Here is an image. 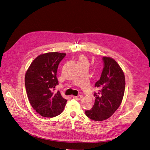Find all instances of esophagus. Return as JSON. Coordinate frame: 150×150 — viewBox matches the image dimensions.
Instances as JSON below:
<instances>
[{
	"mask_svg": "<svg viewBox=\"0 0 150 150\" xmlns=\"http://www.w3.org/2000/svg\"><path fill=\"white\" fill-rule=\"evenodd\" d=\"M81 95H78V96H74V98L76 100H80L81 98Z\"/></svg>",
	"mask_w": 150,
	"mask_h": 150,
	"instance_id": "1",
	"label": "esophagus"
}]
</instances>
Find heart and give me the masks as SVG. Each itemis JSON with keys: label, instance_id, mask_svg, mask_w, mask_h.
Listing matches in <instances>:
<instances>
[{"label": "heart", "instance_id": "b5f03b06", "mask_svg": "<svg viewBox=\"0 0 150 150\" xmlns=\"http://www.w3.org/2000/svg\"><path fill=\"white\" fill-rule=\"evenodd\" d=\"M80 61H81V60H85V61H86V59H85V58L84 57L81 56V57H80Z\"/></svg>", "mask_w": 150, "mask_h": 150}]
</instances>
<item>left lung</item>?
Wrapping results in <instances>:
<instances>
[{
	"label": "left lung",
	"instance_id": "left-lung-1",
	"mask_svg": "<svg viewBox=\"0 0 150 150\" xmlns=\"http://www.w3.org/2000/svg\"><path fill=\"white\" fill-rule=\"evenodd\" d=\"M102 60V73L95 84L98 88L94 93L95 103L91 110L85 111L89 118L97 122L112 117L122 103L125 88V75L118 63L110 57H103Z\"/></svg>",
	"mask_w": 150,
	"mask_h": 150
}]
</instances>
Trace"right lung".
Instances as JSON below:
<instances>
[{
    "instance_id": "right-lung-1",
    "label": "right lung",
    "mask_w": 150,
    "mask_h": 150,
    "mask_svg": "<svg viewBox=\"0 0 150 150\" xmlns=\"http://www.w3.org/2000/svg\"><path fill=\"white\" fill-rule=\"evenodd\" d=\"M66 54L49 52L34 59L25 76V85L28 100L33 108L43 117L52 118L60 115L67 100L58 91L57 69Z\"/></svg>"
}]
</instances>
